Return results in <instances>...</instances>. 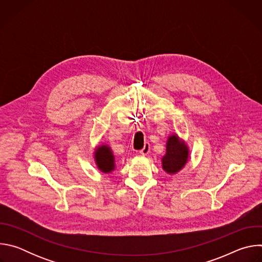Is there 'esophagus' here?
I'll return each instance as SVG.
<instances>
[{
    "instance_id": "esophagus-1",
    "label": "esophagus",
    "mask_w": 262,
    "mask_h": 262,
    "mask_svg": "<svg viewBox=\"0 0 262 262\" xmlns=\"http://www.w3.org/2000/svg\"><path fill=\"white\" fill-rule=\"evenodd\" d=\"M149 152H150V144L146 143V144L144 145L143 149H141V150H140V154H141L142 156H147Z\"/></svg>"
}]
</instances>
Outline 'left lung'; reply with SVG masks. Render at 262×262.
<instances>
[{"mask_svg":"<svg viewBox=\"0 0 262 262\" xmlns=\"http://www.w3.org/2000/svg\"><path fill=\"white\" fill-rule=\"evenodd\" d=\"M189 161V147L177 135L168 137L166 155L162 158V167L168 174H176Z\"/></svg>","mask_w":262,"mask_h":262,"instance_id":"8db88e82","label":"left lung"}]
</instances>
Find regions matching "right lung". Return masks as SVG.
Instances as JSON below:
<instances>
[{"label":"right lung","instance_id":"obj_1","mask_svg":"<svg viewBox=\"0 0 262 262\" xmlns=\"http://www.w3.org/2000/svg\"><path fill=\"white\" fill-rule=\"evenodd\" d=\"M94 161L96 163L97 168L102 173H111L116 168L115 164V156L108 145L102 144L95 148L94 151Z\"/></svg>","mask_w":262,"mask_h":262}]
</instances>
